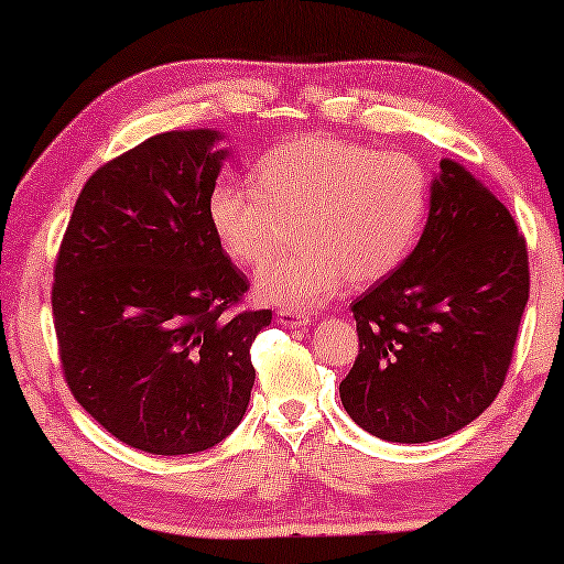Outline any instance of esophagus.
I'll return each mask as SVG.
<instances>
[{"label":"esophagus","instance_id":"obj_1","mask_svg":"<svg viewBox=\"0 0 564 564\" xmlns=\"http://www.w3.org/2000/svg\"><path fill=\"white\" fill-rule=\"evenodd\" d=\"M276 321H280L284 328H303V326H307V323H311L305 318V315H300L297 311H284V307L276 311Z\"/></svg>","mask_w":564,"mask_h":564}]
</instances>
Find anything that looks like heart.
I'll use <instances>...</instances> for the list:
<instances>
[{"instance_id": "obj_1", "label": "heart", "mask_w": 564, "mask_h": 564, "mask_svg": "<svg viewBox=\"0 0 564 564\" xmlns=\"http://www.w3.org/2000/svg\"><path fill=\"white\" fill-rule=\"evenodd\" d=\"M429 210V174L398 151L336 135L274 145L251 166V184L220 182L207 199L213 234L236 264L259 267L295 228L297 249L261 267L259 295L284 311H311L346 276L369 284L413 251Z\"/></svg>"}]
</instances>
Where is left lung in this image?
Instances as JSON below:
<instances>
[{
    "label": "left lung",
    "instance_id": "left-lung-1",
    "mask_svg": "<svg viewBox=\"0 0 564 564\" xmlns=\"http://www.w3.org/2000/svg\"><path fill=\"white\" fill-rule=\"evenodd\" d=\"M438 166L419 246L351 305L359 354L338 392L384 442H436L473 423L503 388L529 300L511 213L457 161Z\"/></svg>",
    "mask_w": 564,
    "mask_h": 564
}]
</instances>
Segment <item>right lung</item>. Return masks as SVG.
<instances>
[{
    "label": "right lung",
    "mask_w": 564,
    "mask_h": 564,
    "mask_svg": "<svg viewBox=\"0 0 564 564\" xmlns=\"http://www.w3.org/2000/svg\"><path fill=\"white\" fill-rule=\"evenodd\" d=\"M218 130H169L84 184L53 267V323L79 405L122 444L195 454L249 408L251 344L272 311L207 220L228 151Z\"/></svg>",
    "instance_id": "add662e5"
}]
</instances>
